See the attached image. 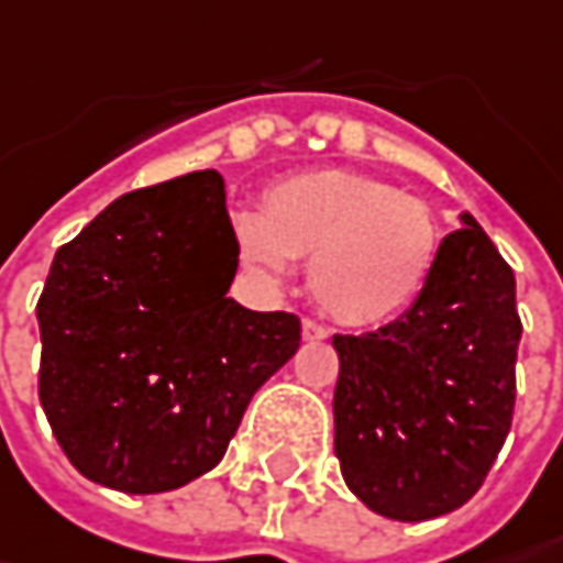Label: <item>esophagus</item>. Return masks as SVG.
<instances>
[{
  "mask_svg": "<svg viewBox=\"0 0 563 563\" xmlns=\"http://www.w3.org/2000/svg\"><path fill=\"white\" fill-rule=\"evenodd\" d=\"M302 336H306L308 343H314V340H328V328H324V324H318V321H311V318H306V321H302Z\"/></svg>",
  "mask_w": 563,
  "mask_h": 563,
  "instance_id": "1",
  "label": "esophagus"
}]
</instances>
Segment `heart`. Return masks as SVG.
<instances>
[{
    "label": "heart",
    "instance_id": "obj_1",
    "mask_svg": "<svg viewBox=\"0 0 563 563\" xmlns=\"http://www.w3.org/2000/svg\"><path fill=\"white\" fill-rule=\"evenodd\" d=\"M245 271L280 280L308 261V289L333 321L378 328L426 292L441 227L422 198L346 169H311L261 195V217H235Z\"/></svg>",
    "mask_w": 563,
    "mask_h": 563
}]
</instances>
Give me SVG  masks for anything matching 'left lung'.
I'll return each instance as SVG.
<instances>
[{"label":"left lung","instance_id":"8db88e82","mask_svg":"<svg viewBox=\"0 0 563 563\" xmlns=\"http://www.w3.org/2000/svg\"><path fill=\"white\" fill-rule=\"evenodd\" d=\"M444 235L419 302L368 333H336L333 451L350 492L419 523L482 488L517 404L514 271L476 220Z\"/></svg>","mask_w":563,"mask_h":563}]
</instances>
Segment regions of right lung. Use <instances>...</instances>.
<instances>
[{
  "label": "right lung",
  "instance_id": "right-lung-1",
  "mask_svg": "<svg viewBox=\"0 0 563 563\" xmlns=\"http://www.w3.org/2000/svg\"><path fill=\"white\" fill-rule=\"evenodd\" d=\"M217 169L115 198L40 292V404L71 466L129 495L213 470L255 390L299 350L292 311H249Z\"/></svg>",
  "mask_w": 563,
  "mask_h": 563
}]
</instances>
